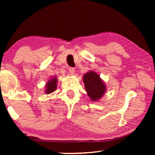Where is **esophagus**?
Masks as SVG:
<instances>
[{"mask_svg":"<svg viewBox=\"0 0 155 155\" xmlns=\"http://www.w3.org/2000/svg\"><path fill=\"white\" fill-rule=\"evenodd\" d=\"M74 68L73 67H69L68 68V71L70 72V74H74Z\"/></svg>","mask_w":155,"mask_h":155,"instance_id":"34e87169","label":"esophagus"}]
</instances>
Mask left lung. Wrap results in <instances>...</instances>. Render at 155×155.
<instances>
[{"label":"left lung","mask_w":155,"mask_h":155,"mask_svg":"<svg viewBox=\"0 0 155 155\" xmlns=\"http://www.w3.org/2000/svg\"><path fill=\"white\" fill-rule=\"evenodd\" d=\"M83 82L85 90L92 101H98L105 91V85L100 78V76L93 71L84 75Z\"/></svg>","instance_id":"obj_1"}]
</instances>
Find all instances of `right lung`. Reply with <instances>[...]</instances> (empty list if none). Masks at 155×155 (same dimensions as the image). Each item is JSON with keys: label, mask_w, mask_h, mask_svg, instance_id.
<instances>
[{"label": "right lung", "mask_w": 155, "mask_h": 155, "mask_svg": "<svg viewBox=\"0 0 155 155\" xmlns=\"http://www.w3.org/2000/svg\"><path fill=\"white\" fill-rule=\"evenodd\" d=\"M57 78H53L50 81H48V83H47V85H46V93L47 94L53 92V91L56 90L57 89Z\"/></svg>", "instance_id": "right-lung-1"}]
</instances>
